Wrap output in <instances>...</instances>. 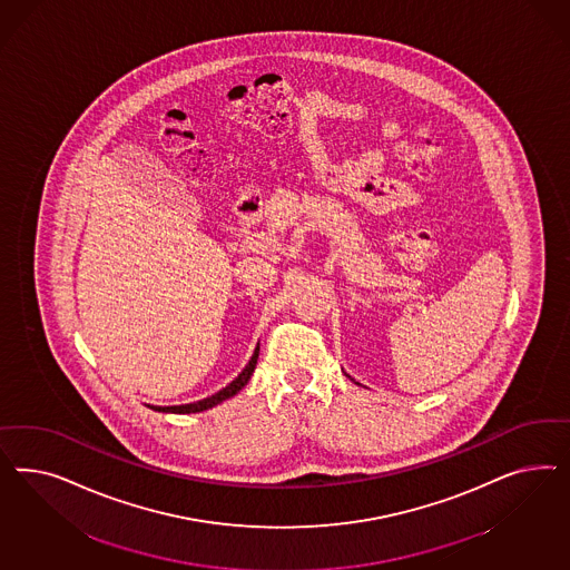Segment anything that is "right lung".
I'll return each instance as SVG.
<instances>
[{
	"label": "right lung",
	"mask_w": 570,
	"mask_h": 570,
	"mask_svg": "<svg viewBox=\"0 0 570 570\" xmlns=\"http://www.w3.org/2000/svg\"><path fill=\"white\" fill-rule=\"evenodd\" d=\"M257 360H259V345L255 348V353H253L250 362L246 363V367L242 370L240 374H238L236 379L232 380L225 389H222L219 393H215V395H210V397L200 399V401H196V403H186V405H171V407L148 405V407H150V410H155V412H163V414H196V412L210 410V407L219 405V403L225 401V399L234 397V395H238V393H240L242 389L246 386V382H248L250 376H253L255 365H257Z\"/></svg>",
	"instance_id": "right-lung-1"
}]
</instances>
